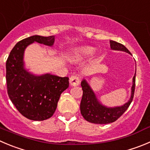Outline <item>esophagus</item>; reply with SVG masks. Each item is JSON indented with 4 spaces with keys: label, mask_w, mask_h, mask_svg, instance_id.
<instances>
[{
    "label": "esophagus",
    "mask_w": 150,
    "mask_h": 150,
    "mask_svg": "<svg viewBox=\"0 0 150 150\" xmlns=\"http://www.w3.org/2000/svg\"><path fill=\"white\" fill-rule=\"evenodd\" d=\"M69 83L73 86H78L80 83V78L77 75H72L69 78Z\"/></svg>",
    "instance_id": "1"
}]
</instances>
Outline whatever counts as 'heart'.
<instances>
[{"mask_svg": "<svg viewBox=\"0 0 150 150\" xmlns=\"http://www.w3.org/2000/svg\"><path fill=\"white\" fill-rule=\"evenodd\" d=\"M92 50L90 49H84V50H81L75 53V56L78 58H81V57H86L92 53Z\"/></svg>", "mask_w": 150, "mask_h": 150, "instance_id": "1", "label": "heart"}]
</instances>
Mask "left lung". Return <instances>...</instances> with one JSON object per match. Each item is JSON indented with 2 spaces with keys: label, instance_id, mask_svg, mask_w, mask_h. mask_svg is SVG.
Wrapping results in <instances>:
<instances>
[{
  "label": "left lung",
  "instance_id": "left-lung-1",
  "mask_svg": "<svg viewBox=\"0 0 150 150\" xmlns=\"http://www.w3.org/2000/svg\"><path fill=\"white\" fill-rule=\"evenodd\" d=\"M110 47L113 50H120L127 53L130 52L121 43L114 40H110ZM135 74L132 79V86L131 89V97L128 102L121 107H107L100 103L96 98L95 92L90 87L86 80L81 81V86L83 89L81 102L80 105L81 113L85 120L90 123L98 124H106L112 123L118 119L129 107L134 97L135 87Z\"/></svg>",
  "mask_w": 150,
  "mask_h": 150
}]
</instances>
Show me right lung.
Segmentation results:
<instances>
[{
    "instance_id": "obj_1",
    "label": "right lung",
    "mask_w": 150,
    "mask_h": 150,
    "mask_svg": "<svg viewBox=\"0 0 150 150\" xmlns=\"http://www.w3.org/2000/svg\"><path fill=\"white\" fill-rule=\"evenodd\" d=\"M33 42L52 47L54 36L33 35L18 42L6 63V79L8 96L19 112L29 120L43 121L55 112L61 94L69 87V78L35 75L25 69V49Z\"/></svg>"
}]
</instances>
